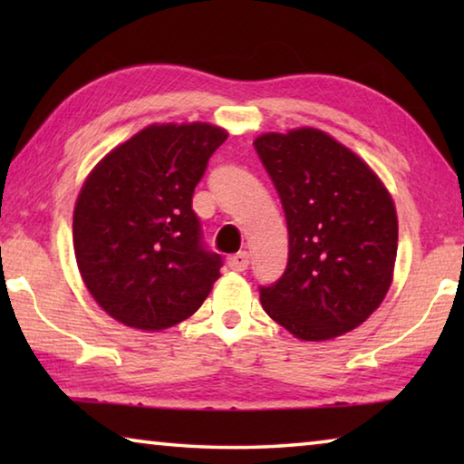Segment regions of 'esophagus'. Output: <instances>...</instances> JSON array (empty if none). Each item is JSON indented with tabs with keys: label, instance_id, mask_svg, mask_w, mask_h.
<instances>
[{
	"label": "esophagus",
	"instance_id": "esophagus-1",
	"mask_svg": "<svg viewBox=\"0 0 464 464\" xmlns=\"http://www.w3.org/2000/svg\"><path fill=\"white\" fill-rule=\"evenodd\" d=\"M227 266H229V268L235 270V272H246L247 266H249V254L241 251V254H235L231 257H227Z\"/></svg>",
	"mask_w": 464,
	"mask_h": 464
}]
</instances>
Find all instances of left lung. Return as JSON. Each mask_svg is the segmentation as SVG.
I'll use <instances>...</instances> for the list:
<instances>
[{"label":"left lung","mask_w":464,"mask_h":464,"mask_svg":"<svg viewBox=\"0 0 464 464\" xmlns=\"http://www.w3.org/2000/svg\"><path fill=\"white\" fill-rule=\"evenodd\" d=\"M285 208L288 264L260 286L264 311L298 340L324 342L372 315L391 286L397 213L379 176L324 130L254 140Z\"/></svg>","instance_id":"obj_1"}]
</instances>
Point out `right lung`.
<instances>
[{"label": "right lung", "instance_id": "add662e5", "mask_svg": "<svg viewBox=\"0 0 464 464\" xmlns=\"http://www.w3.org/2000/svg\"><path fill=\"white\" fill-rule=\"evenodd\" d=\"M225 139L207 122L151 124L92 169L75 202L73 247L110 317L160 332L208 296L223 260L204 246L192 196Z\"/></svg>", "mask_w": 464, "mask_h": 464}]
</instances>
